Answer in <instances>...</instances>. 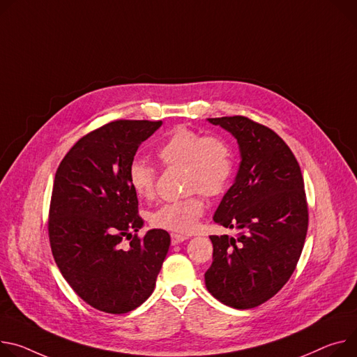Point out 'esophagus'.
I'll return each instance as SVG.
<instances>
[{"mask_svg": "<svg viewBox=\"0 0 357 357\" xmlns=\"http://www.w3.org/2000/svg\"><path fill=\"white\" fill-rule=\"evenodd\" d=\"M186 239H189V238L185 236V235H179V234H172V235H171V242H172V245H179V243L185 242Z\"/></svg>", "mask_w": 357, "mask_h": 357, "instance_id": "34e87169", "label": "esophagus"}]
</instances>
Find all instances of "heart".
Returning a JSON list of instances; mask_svg holds the SVG:
<instances>
[{"mask_svg":"<svg viewBox=\"0 0 357 357\" xmlns=\"http://www.w3.org/2000/svg\"><path fill=\"white\" fill-rule=\"evenodd\" d=\"M162 164L183 168V183L192 195L164 204L151 215L155 228L189 234L197 228L205 211L198 192L208 198L223 195L235 172V158L229 142L219 135H204L195 129L176 126L156 149ZM128 182L139 198L151 199L156 186V171L146 162L134 160L128 168Z\"/></svg>","mask_w":357,"mask_h":357,"instance_id":"obj_1","label":"heart"}]
</instances>
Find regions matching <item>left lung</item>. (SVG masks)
<instances>
[{
    "instance_id": "8db88e82",
    "label": "left lung",
    "mask_w": 357,
    "mask_h": 357,
    "mask_svg": "<svg viewBox=\"0 0 357 357\" xmlns=\"http://www.w3.org/2000/svg\"><path fill=\"white\" fill-rule=\"evenodd\" d=\"M208 121L236 138L242 160L213 215L241 232L211 236L213 262L205 284L223 305L252 309L273 298L296 269L309 223L303 176L271 128L241 115Z\"/></svg>"
}]
</instances>
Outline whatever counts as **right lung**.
Returning a JSON list of instances; mask_svg holds the SVG:
<instances>
[{
  "label": "right lung",
  "mask_w": 357,
  "mask_h": 357,
  "mask_svg": "<svg viewBox=\"0 0 357 357\" xmlns=\"http://www.w3.org/2000/svg\"><path fill=\"white\" fill-rule=\"evenodd\" d=\"M160 125L118 119L96 128L55 174L48 219L52 256L75 294L105 313H128L151 296L171 245L164 229L137 235L144 220L128 182L139 145Z\"/></svg>",
  "instance_id": "add662e5"
}]
</instances>
